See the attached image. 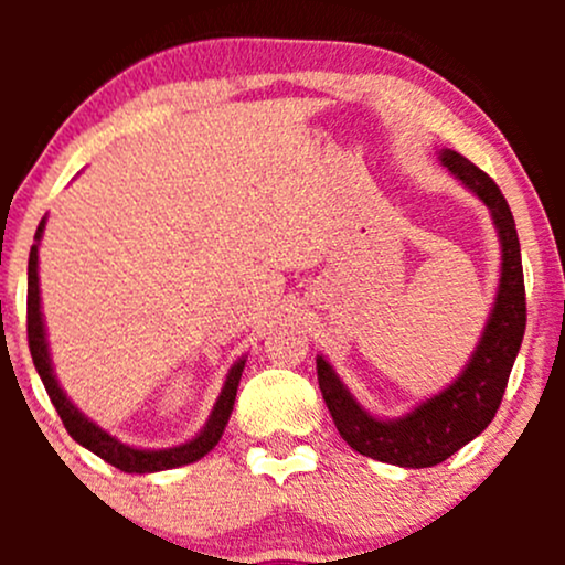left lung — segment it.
I'll list each match as a JSON object with an SVG mask.
<instances>
[{
    "mask_svg": "<svg viewBox=\"0 0 565 565\" xmlns=\"http://www.w3.org/2000/svg\"><path fill=\"white\" fill-rule=\"evenodd\" d=\"M438 161L472 196L489 206L499 252H502L494 305L468 364L444 391L419 401L401 417H377L366 406H361V401L350 393L334 366L323 355H316L319 387L342 440H348L350 449L364 457L412 470L444 462L489 427L502 404L512 364L523 342V329H526L521 244H518L515 220H512L508 201L494 180L462 153L440 148Z\"/></svg>",
    "mask_w": 565,
    "mask_h": 565,
    "instance_id": "left-lung-1",
    "label": "left lung"
}]
</instances>
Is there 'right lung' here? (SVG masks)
<instances>
[{
    "mask_svg": "<svg viewBox=\"0 0 565 565\" xmlns=\"http://www.w3.org/2000/svg\"><path fill=\"white\" fill-rule=\"evenodd\" d=\"M44 223L47 217H42L39 223L34 246H31L29 255V348L31 359H34V366L39 377L44 382V391H47L50 401L61 414L63 425H66L68 436L76 440V444L97 454L100 459H106L114 468L125 472H159V470H172L183 468V465L196 462V459L210 454L217 446V440L223 438L225 425H228L233 404H236V391L238 382H242V372L246 364V355L238 359L236 364L228 369L223 382V391H220L215 406H212L210 419H206L204 427L193 438H188L185 444L170 446V449H140V446H129L125 440L111 436L108 430H103L100 425L93 423L87 414L82 412L74 401L68 398L66 391L61 387V382L55 377L53 369V355H50V342H47V329H44V313H42V297H39V242H42Z\"/></svg>",
    "mask_w": 565,
    "mask_h": 565,
    "instance_id": "1",
    "label": "right lung"
}]
</instances>
